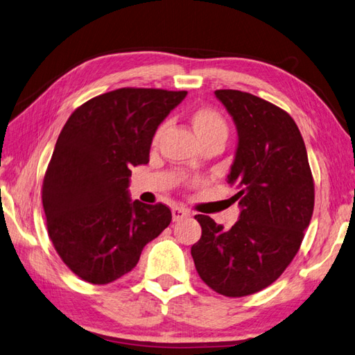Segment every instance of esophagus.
Returning <instances> with one entry per match:
<instances>
[{"mask_svg":"<svg viewBox=\"0 0 355 355\" xmlns=\"http://www.w3.org/2000/svg\"><path fill=\"white\" fill-rule=\"evenodd\" d=\"M171 214H173V222H179V220H182L185 217H190L191 212L188 211L187 208L182 207H175L171 209Z\"/></svg>","mask_w":355,"mask_h":355,"instance_id":"obj_1","label":"esophagus"}]
</instances>
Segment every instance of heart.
I'll return each mask as SVG.
<instances>
[{"label":"heart","mask_w":355,"mask_h":355,"mask_svg":"<svg viewBox=\"0 0 355 355\" xmlns=\"http://www.w3.org/2000/svg\"><path fill=\"white\" fill-rule=\"evenodd\" d=\"M191 124L202 143L211 139L225 141L227 137V123L223 115L212 107H199L191 114ZM159 129L156 132L155 141L161 135Z\"/></svg>","instance_id":"heart-1"}]
</instances>
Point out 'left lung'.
<instances>
[{"label":"left lung","mask_w":355,"mask_h":355,"mask_svg":"<svg viewBox=\"0 0 355 355\" xmlns=\"http://www.w3.org/2000/svg\"><path fill=\"white\" fill-rule=\"evenodd\" d=\"M214 94L237 128L227 184L239 191L240 217L226 231L196 216L202 237L191 257L205 284L241 297L270 286L297 254L313 216L314 184L302 135L286 111L248 92Z\"/></svg>","instance_id":"1"}]
</instances>
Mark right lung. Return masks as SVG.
I'll return each instance as SVG.
<instances>
[{"label":"right lung","mask_w":355,"mask_h":355,"mask_svg":"<svg viewBox=\"0 0 355 355\" xmlns=\"http://www.w3.org/2000/svg\"><path fill=\"white\" fill-rule=\"evenodd\" d=\"M187 91L121 88L71 114L42 185L49 235L78 278L109 284L137 266L171 222L162 203L132 200V165L148 162L155 133Z\"/></svg>","instance_id":"obj_1"}]
</instances>
